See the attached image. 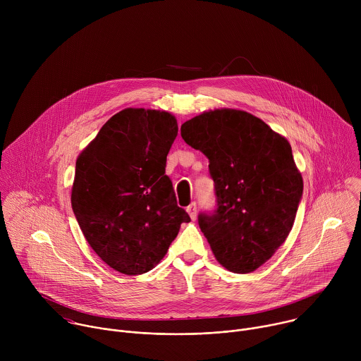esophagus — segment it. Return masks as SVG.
I'll use <instances>...</instances> for the list:
<instances>
[{"instance_id": "34e87169", "label": "esophagus", "mask_w": 361, "mask_h": 361, "mask_svg": "<svg viewBox=\"0 0 361 361\" xmlns=\"http://www.w3.org/2000/svg\"><path fill=\"white\" fill-rule=\"evenodd\" d=\"M187 213L190 214L191 220H195L197 219V204L195 202H191L188 207H187Z\"/></svg>"}]
</instances>
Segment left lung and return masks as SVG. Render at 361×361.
I'll list each match as a JSON object with an SVG mask.
<instances>
[{
    "mask_svg": "<svg viewBox=\"0 0 361 361\" xmlns=\"http://www.w3.org/2000/svg\"><path fill=\"white\" fill-rule=\"evenodd\" d=\"M183 140L210 160L217 212L198 224L216 260L247 274L270 260L290 234L302 195L291 145L243 110L204 111L181 126Z\"/></svg>",
    "mask_w": 361,
    "mask_h": 361,
    "instance_id": "8db88e82",
    "label": "left lung"
}]
</instances>
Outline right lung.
<instances>
[{
  "mask_svg": "<svg viewBox=\"0 0 361 361\" xmlns=\"http://www.w3.org/2000/svg\"><path fill=\"white\" fill-rule=\"evenodd\" d=\"M173 114L124 109L80 152L71 187L78 226L99 259L137 276L156 267L188 214L166 176L177 137Z\"/></svg>",
  "mask_w": 361,
  "mask_h": 361,
  "instance_id": "add662e5",
  "label": "right lung"
}]
</instances>
